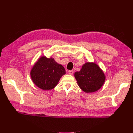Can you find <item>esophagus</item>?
I'll use <instances>...</instances> for the list:
<instances>
[{
    "mask_svg": "<svg viewBox=\"0 0 133 133\" xmlns=\"http://www.w3.org/2000/svg\"><path fill=\"white\" fill-rule=\"evenodd\" d=\"M68 73L70 75H72L73 73H74V71H73V70H69Z\"/></svg>",
    "mask_w": 133,
    "mask_h": 133,
    "instance_id": "esophagus-1",
    "label": "esophagus"
}]
</instances>
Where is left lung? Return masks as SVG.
<instances>
[{"instance_id":"left-lung-1","label":"left lung","mask_w":133,"mask_h":133,"mask_svg":"<svg viewBox=\"0 0 133 133\" xmlns=\"http://www.w3.org/2000/svg\"><path fill=\"white\" fill-rule=\"evenodd\" d=\"M74 77L79 87L87 93L98 91L103 86L106 79L102 70L92 62L83 64L80 71L75 72Z\"/></svg>"}]
</instances>
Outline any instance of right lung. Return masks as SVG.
<instances>
[{"instance_id": "add662e5", "label": "right lung", "mask_w": 133, "mask_h": 133, "mask_svg": "<svg viewBox=\"0 0 133 133\" xmlns=\"http://www.w3.org/2000/svg\"><path fill=\"white\" fill-rule=\"evenodd\" d=\"M65 74L66 71L62 65L56 62L54 58L44 56L38 59L30 72L34 83L44 90L54 88Z\"/></svg>"}]
</instances>
